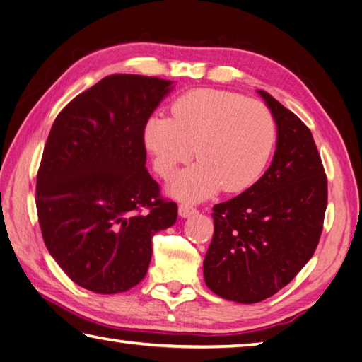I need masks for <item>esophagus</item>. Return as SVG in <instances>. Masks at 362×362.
<instances>
[{
	"mask_svg": "<svg viewBox=\"0 0 362 362\" xmlns=\"http://www.w3.org/2000/svg\"><path fill=\"white\" fill-rule=\"evenodd\" d=\"M178 212H180V216L182 218H187L190 216H194V214H197V209L192 208V206L187 204V203H181L180 208H178Z\"/></svg>",
	"mask_w": 362,
	"mask_h": 362,
	"instance_id": "1",
	"label": "esophagus"
}]
</instances>
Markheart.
<instances>
[{"mask_svg": "<svg viewBox=\"0 0 362 362\" xmlns=\"http://www.w3.org/2000/svg\"><path fill=\"white\" fill-rule=\"evenodd\" d=\"M170 110L172 120L153 117L146 122L144 144L162 178L192 156L198 160L170 182L173 197L203 200L220 187L242 192L259 178L276 139L275 120L262 103L197 88L176 100Z\"/></svg>", "mask_w": 362, "mask_h": 362, "instance_id": "heart-1", "label": "heart"}]
</instances>
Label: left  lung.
<instances>
[{
	"label": "left lung",
	"instance_id": "1",
	"mask_svg": "<svg viewBox=\"0 0 362 362\" xmlns=\"http://www.w3.org/2000/svg\"><path fill=\"white\" fill-rule=\"evenodd\" d=\"M276 123L272 164L252 187L212 208L206 286L225 300L257 303L289 284L311 259L327 211V176L311 131L257 90Z\"/></svg>",
	"mask_w": 362,
	"mask_h": 362
}]
</instances>
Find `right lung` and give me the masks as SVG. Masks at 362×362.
<instances>
[{
	"label": "right lung",
	"mask_w": 362,
	"mask_h": 362,
	"mask_svg": "<svg viewBox=\"0 0 362 362\" xmlns=\"http://www.w3.org/2000/svg\"><path fill=\"white\" fill-rule=\"evenodd\" d=\"M172 88L173 81L159 78L106 76L51 127L37 216L49 255L87 291L119 293L142 281L153 235L178 217L146 170L144 144L146 122Z\"/></svg>",
	"instance_id": "right-lung-1"
}]
</instances>
